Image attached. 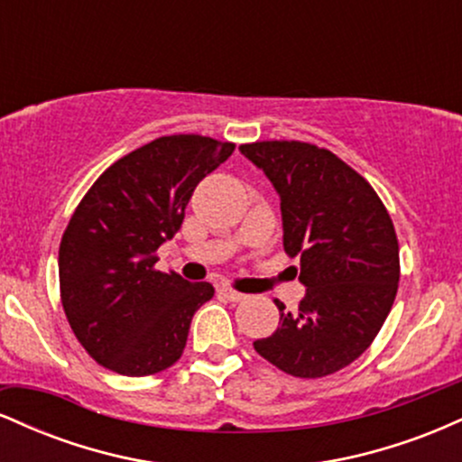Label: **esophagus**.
I'll use <instances>...</instances> for the list:
<instances>
[{
  "mask_svg": "<svg viewBox=\"0 0 462 462\" xmlns=\"http://www.w3.org/2000/svg\"><path fill=\"white\" fill-rule=\"evenodd\" d=\"M219 293L224 295L226 300H230V301H243L247 298L245 293H238V291H235V289H230V286H221L219 289Z\"/></svg>",
  "mask_w": 462,
  "mask_h": 462,
  "instance_id": "obj_1",
  "label": "esophagus"
}]
</instances>
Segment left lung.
<instances>
[{"mask_svg": "<svg viewBox=\"0 0 462 462\" xmlns=\"http://www.w3.org/2000/svg\"><path fill=\"white\" fill-rule=\"evenodd\" d=\"M273 184L282 243L300 256V310L275 300L280 326L254 341L264 360L295 378H323L371 346L393 306L400 245L378 193L332 152L301 141L238 147Z\"/></svg>", "mask_w": 462, "mask_h": 462, "instance_id": "left-lung-1", "label": "left lung"}]
</instances>
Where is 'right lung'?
Returning <instances> with one entry per match:
<instances>
[{
	"instance_id": "1",
	"label": "right lung",
	"mask_w": 462,
	"mask_h": 462,
	"mask_svg": "<svg viewBox=\"0 0 462 462\" xmlns=\"http://www.w3.org/2000/svg\"><path fill=\"white\" fill-rule=\"evenodd\" d=\"M232 152L235 143L210 136H161L110 164L78 204L58 252L60 300L78 341L106 369L139 378L182 356L190 319L215 289L153 269L156 249Z\"/></svg>"
}]
</instances>
